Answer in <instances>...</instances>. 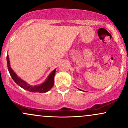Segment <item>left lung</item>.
<instances>
[{
    "instance_id": "left-lung-1",
    "label": "left lung",
    "mask_w": 128,
    "mask_h": 128,
    "mask_svg": "<svg viewBox=\"0 0 128 128\" xmlns=\"http://www.w3.org/2000/svg\"><path fill=\"white\" fill-rule=\"evenodd\" d=\"M79 90H80V89H79Z\"/></svg>"
}]
</instances>
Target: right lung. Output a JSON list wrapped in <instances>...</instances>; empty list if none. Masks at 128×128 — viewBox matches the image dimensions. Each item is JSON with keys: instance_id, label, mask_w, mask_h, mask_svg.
I'll return each instance as SVG.
<instances>
[{"instance_id": "1", "label": "right lung", "mask_w": 128, "mask_h": 128, "mask_svg": "<svg viewBox=\"0 0 128 128\" xmlns=\"http://www.w3.org/2000/svg\"><path fill=\"white\" fill-rule=\"evenodd\" d=\"M7 67H8V70L10 76H11L12 79L15 81V83L18 85L20 87L23 88L24 90H28V91L31 92H39V93H45L48 92L54 86V78L55 73H56V69L52 70L49 75L48 78H46V80L43 83L37 86H31L30 84H28L27 82L24 81V80L22 79L21 78L18 77L16 75L14 70L12 69L10 64V60H9L8 55L7 56Z\"/></svg>"}]
</instances>
